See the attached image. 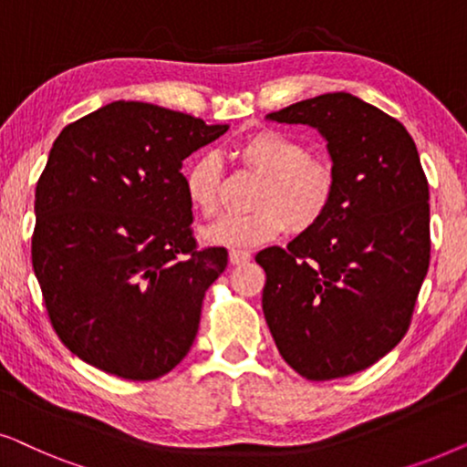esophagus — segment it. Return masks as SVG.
<instances>
[{
	"label": "esophagus",
	"instance_id": "obj_1",
	"mask_svg": "<svg viewBox=\"0 0 467 467\" xmlns=\"http://www.w3.org/2000/svg\"><path fill=\"white\" fill-rule=\"evenodd\" d=\"M229 261H232L234 265H242V264H246V261H251V253L234 248V251H229Z\"/></svg>",
	"mask_w": 467,
	"mask_h": 467
}]
</instances>
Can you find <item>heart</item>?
Masks as SVG:
<instances>
[{
    "mask_svg": "<svg viewBox=\"0 0 467 467\" xmlns=\"http://www.w3.org/2000/svg\"><path fill=\"white\" fill-rule=\"evenodd\" d=\"M244 168L261 174L246 214H225L203 227L202 240L210 246L251 248L276 240L289 225L302 234L318 225L336 197V170L325 157L308 155L302 140L285 131L261 130L246 136L235 149ZM223 181L221 159L203 152L184 171V193L191 208L203 216L219 210Z\"/></svg>",
    "mask_w": 467,
    "mask_h": 467,
    "instance_id": "obj_1",
    "label": "heart"
}]
</instances>
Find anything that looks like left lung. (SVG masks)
Returning a JSON list of instances; mask_svg holds the SVG:
<instances>
[{
	"label": "left lung",
	"instance_id": "1",
	"mask_svg": "<svg viewBox=\"0 0 467 467\" xmlns=\"http://www.w3.org/2000/svg\"><path fill=\"white\" fill-rule=\"evenodd\" d=\"M267 119L318 130L337 178L318 225L254 257L267 327L304 379H342L410 327L430 267V184L406 127L355 95L325 93Z\"/></svg>",
	"mask_w": 467,
	"mask_h": 467
}]
</instances>
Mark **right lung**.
<instances>
[{
    "mask_svg": "<svg viewBox=\"0 0 467 467\" xmlns=\"http://www.w3.org/2000/svg\"><path fill=\"white\" fill-rule=\"evenodd\" d=\"M227 130L112 101L57 136L36 187L31 264L57 336L82 361L155 380L189 353L227 251L197 248L181 170Z\"/></svg>",
    "mask_w": 467,
    "mask_h": 467,
    "instance_id": "right-lung-1",
    "label": "right lung"
}]
</instances>
